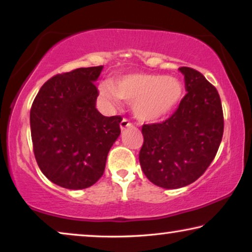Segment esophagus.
<instances>
[{"mask_svg":"<svg viewBox=\"0 0 252 252\" xmlns=\"http://www.w3.org/2000/svg\"><path fill=\"white\" fill-rule=\"evenodd\" d=\"M130 126H132V123H129L128 119L124 118V119L122 120V123H120V128H122V130L126 129L127 127H130Z\"/></svg>","mask_w":252,"mask_h":252,"instance_id":"1","label":"esophagus"}]
</instances>
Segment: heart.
I'll return each instance as SVG.
<instances>
[{
	"label": "heart",
	"instance_id": "obj_1",
	"mask_svg": "<svg viewBox=\"0 0 252 252\" xmlns=\"http://www.w3.org/2000/svg\"><path fill=\"white\" fill-rule=\"evenodd\" d=\"M101 95L111 105L119 98L133 103V112L141 122L153 123L166 118L181 104L185 87L177 78L155 73H127L99 87Z\"/></svg>",
	"mask_w": 252,
	"mask_h": 252
}]
</instances>
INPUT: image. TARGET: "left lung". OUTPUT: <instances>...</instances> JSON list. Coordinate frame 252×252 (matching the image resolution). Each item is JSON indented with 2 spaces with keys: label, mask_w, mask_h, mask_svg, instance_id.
<instances>
[{
  "label": "left lung",
  "mask_w": 252,
  "mask_h": 252,
  "mask_svg": "<svg viewBox=\"0 0 252 252\" xmlns=\"http://www.w3.org/2000/svg\"><path fill=\"white\" fill-rule=\"evenodd\" d=\"M187 94L170 118L142 126L139 159L143 173L158 187L175 189L197 180L212 163L223 134L221 101L201 72L179 68Z\"/></svg>",
  "instance_id": "8db88e82"
}]
</instances>
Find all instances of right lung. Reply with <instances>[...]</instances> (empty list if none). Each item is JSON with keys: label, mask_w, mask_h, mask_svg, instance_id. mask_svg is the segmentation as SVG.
<instances>
[{"label": "right lung", "mask_w": 252, "mask_h": 252, "mask_svg": "<svg viewBox=\"0 0 252 252\" xmlns=\"http://www.w3.org/2000/svg\"><path fill=\"white\" fill-rule=\"evenodd\" d=\"M103 66L80 67L57 74L40 88L30 112L36 163L51 182L84 189L104 173L110 148L120 134V116L96 109L94 82Z\"/></svg>", "instance_id": "obj_1"}]
</instances>
